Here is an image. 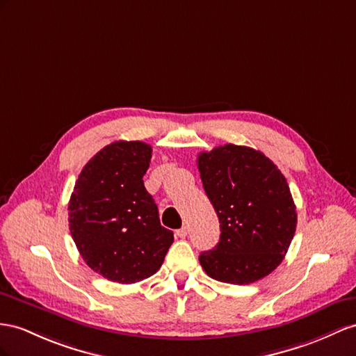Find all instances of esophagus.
Returning a JSON list of instances; mask_svg holds the SVG:
<instances>
[{
	"instance_id": "esophagus-1",
	"label": "esophagus",
	"mask_w": 356,
	"mask_h": 356,
	"mask_svg": "<svg viewBox=\"0 0 356 356\" xmlns=\"http://www.w3.org/2000/svg\"><path fill=\"white\" fill-rule=\"evenodd\" d=\"M186 234H188V229H186V227H181L180 230L176 232V236H177V238H180V239H185Z\"/></svg>"
}]
</instances>
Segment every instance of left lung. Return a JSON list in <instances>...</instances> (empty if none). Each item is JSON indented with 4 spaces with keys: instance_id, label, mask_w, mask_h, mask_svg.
I'll list each match as a JSON object with an SVG mask.
<instances>
[{
    "instance_id": "left-lung-1",
    "label": "left lung",
    "mask_w": 356,
    "mask_h": 356,
    "mask_svg": "<svg viewBox=\"0 0 356 356\" xmlns=\"http://www.w3.org/2000/svg\"><path fill=\"white\" fill-rule=\"evenodd\" d=\"M207 198L220 220V242L200 254L209 277L250 284L277 269L296 232V206L286 177L269 158L224 144L197 158Z\"/></svg>"
}]
</instances>
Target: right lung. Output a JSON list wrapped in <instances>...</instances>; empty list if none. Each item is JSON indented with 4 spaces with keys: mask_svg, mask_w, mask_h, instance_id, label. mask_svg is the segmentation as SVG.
<instances>
[{
    "mask_svg": "<svg viewBox=\"0 0 356 356\" xmlns=\"http://www.w3.org/2000/svg\"><path fill=\"white\" fill-rule=\"evenodd\" d=\"M150 159L143 141L111 143L86 163L70 195L72 238L87 265L109 281L152 277L175 241L144 188Z\"/></svg>",
    "mask_w": 356,
    "mask_h": 356,
    "instance_id": "obj_1",
    "label": "right lung"
}]
</instances>
